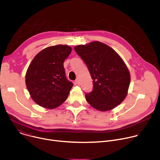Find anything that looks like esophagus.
Instances as JSON below:
<instances>
[{
    "label": "esophagus",
    "instance_id": "1",
    "mask_svg": "<svg viewBox=\"0 0 160 160\" xmlns=\"http://www.w3.org/2000/svg\"><path fill=\"white\" fill-rule=\"evenodd\" d=\"M80 80H79V79H77L75 81V84H76V85H80Z\"/></svg>",
    "mask_w": 160,
    "mask_h": 160
}]
</instances>
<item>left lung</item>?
Segmentation results:
<instances>
[{
  "instance_id": "8db88e82",
  "label": "left lung",
  "mask_w": 160,
  "mask_h": 160,
  "mask_svg": "<svg viewBox=\"0 0 160 160\" xmlns=\"http://www.w3.org/2000/svg\"><path fill=\"white\" fill-rule=\"evenodd\" d=\"M83 60L93 80V90L85 95L87 102L100 111L116 108L125 99L130 74L119 54L99 41L74 48Z\"/></svg>"
}]
</instances>
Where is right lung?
I'll use <instances>...</instances> for the list:
<instances>
[{"label":"right lung","instance_id":"add662e5","mask_svg":"<svg viewBox=\"0 0 160 160\" xmlns=\"http://www.w3.org/2000/svg\"><path fill=\"white\" fill-rule=\"evenodd\" d=\"M67 45H56L38 52L29 65L27 88L33 101L47 109H55L67 99L73 83L65 77L63 63L72 52Z\"/></svg>","mask_w":160,"mask_h":160}]
</instances>
